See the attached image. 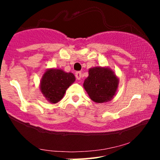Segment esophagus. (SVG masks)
Returning a JSON list of instances; mask_svg holds the SVG:
<instances>
[{
    "instance_id": "esophagus-1",
    "label": "esophagus",
    "mask_w": 160,
    "mask_h": 160,
    "mask_svg": "<svg viewBox=\"0 0 160 160\" xmlns=\"http://www.w3.org/2000/svg\"><path fill=\"white\" fill-rule=\"evenodd\" d=\"M75 77H76V78L78 80H80L82 78V73L80 71H78V72L75 73Z\"/></svg>"
}]
</instances>
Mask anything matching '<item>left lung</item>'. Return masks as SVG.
<instances>
[{
	"instance_id": "1",
	"label": "left lung",
	"mask_w": 160,
	"mask_h": 160,
	"mask_svg": "<svg viewBox=\"0 0 160 160\" xmlns=\"http://www.w3.org/2000/svg\"><path fill=\"white\" fill-rule=\"evenodd\" d=\"M119 78L108 67H93L89 69V76L84 80L83 87L93 102H110L116 95Z\"/></svg>"
}]
</instances>
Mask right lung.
Masks as SVG:
<instances>
[{"label":"right lung","instance_id":"obj_1","mask_svg":"<svg viewBox=\"0 0 160 160\" xmlns=\"http://www.w3.org/2000/svg\"><path fill=\"white\" fill-rule=\"evenodd\" d=\"M75 80L72 73H67L62 69L49 68L40 80V90L49 102L56 104L62 100L67 89Z\"/></svg>","mask_w":160,"mask_h":160}]
</instances>
